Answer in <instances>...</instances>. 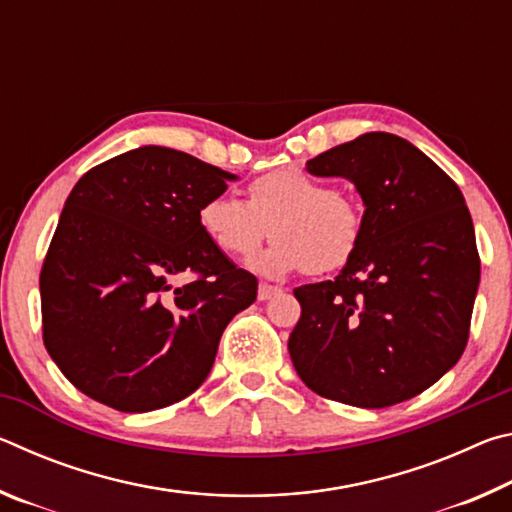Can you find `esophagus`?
Wrapping results in <instances>:
<instances>
[{"label":"esophagus","instance_id":"esophagus-1","mask_svg":"<svg viewBox=\"0 0 512 512\" xmlns=\"http://www.w3.org/2000/svg\"><path fill=\"white\" fill-rule=\"evenodd\" d=\"M282 289L275 287V284H268V282H262L259 284V291H257V298L259 300H271L273 296H277Z\"/></svg>","mask_w":512,"mask_h":512}]
</instances>
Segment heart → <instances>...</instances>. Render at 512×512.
Instances as JSON below:
<instances>
[{
  "instance_id": "b5f03b06",
  "label": "heart",
  "mask_w": 512,
  "mask_h": 512,
  "mask_svg": "<svg viewBox=\"0 0 512 512\" xmlns=\"http://www.w3.org/2000/svg\"><path fill=\"white\" fill-rule=\"evenodd\" d=\"M196 221L205 239L228 257L253 253L271 225L273 244L250 259V266L268 277L302 268L336 271L354 257L363 237L359 207L300 169H275L255 178L248 201L228 194L205 198Z\"/></svg>"
}]
</instances>
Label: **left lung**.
Segmentation results:
<instances>
[{"mask_svg": "<svg viewBox=\"0 0 512 512\" xmlns=\"http://www.w3.org/2000/svg\"><path fill=\"white\" fill-rule=\"evenodd\" d=\"M363 198V237L334 280L293 289V368L327 400L386 409L461 359L481 262L461 189L411 142L366 133L307 162Z\"/></svg>", "mask_w": 512, "mask_h": 512, "instance_id": "left-lung-1", "label": "left lung"}]
</instances>
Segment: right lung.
I'll use <instances>...</instances> for the list:
<instances>
[{
    "instance_id": "add662e5",
    "label": "right lung",
    "mask_w": 512,
    "mask_h": 512,
    "mask_svg": "<svg viewBox=\"0 0 512 512\" xmlns=\"http://www.w3.org/2000/svg\"><path fill=\"white\" fill-rule=\"evenodd\" d=\"M237 176L167 146L90 169L67 196L40 271L42 341L60 372L124 413L185 400L257 280L198 228Z\"/></svg>"
}]
</instances>
